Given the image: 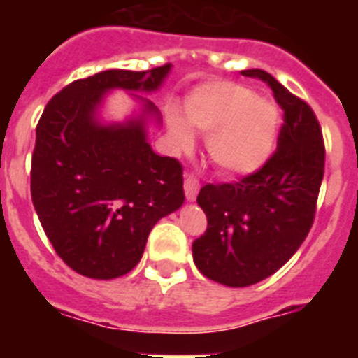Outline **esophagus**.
Masks as SVG:
<instances>
[{"label": "esophagus", "instance_id": "1", "mask_svg": "<svg viewBox=\"0 0 358 358\" xmlns=\"http://www.w3.org/2000/svg\"><path fill=\"white\" fill-rule=\"evenodd\" d=\"M185 194L189 202L195 201V197H197L199 194V181L192 176V173H186L185 176Z\"/></svg>", "mask_w": 358, "mask_h": 358}]
</instances>
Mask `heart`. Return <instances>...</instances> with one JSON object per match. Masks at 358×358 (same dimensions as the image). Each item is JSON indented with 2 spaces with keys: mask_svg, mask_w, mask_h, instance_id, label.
<instances>
[{
  "mask_svg": "<svg viewBox=\"0 0 358 358\" xmlns=\"http://www.w3.org/2000/svg\"><path fill=\"white\" fill-rule=\"evenodd\" d=\"M186 121L201 134H208V154L218 169L229 176H249L258 172L276 150L281 116L271 100L256 98L243 85L222 82L201 85L192 93ZM187 126L177 116L170 118V136L177 150L188 152L194 147V134Z\"/></svg>",
  "mask_w": 358,
  "mask_h": 358,
  "instance_id": "1",
  "label": "heart"
}]
</instances>
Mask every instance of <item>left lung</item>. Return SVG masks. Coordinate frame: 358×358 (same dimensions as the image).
Returning <instances> with one entry per match:
<instances>
[{
	"label": "left lung",
	"mask_w": 358,
	"mask_h": 358,
	"mask_svg": "<svg viewBox=\"0 0 358 358\" xmlns=\"http://www.w3.org/2000/svg\"><path fill=\"white\" fill-rule=\"evenodd\" d=\"M242 75L271 85L285 123L276 152L258 172L199 192L208 229L192 245L194 262L226 287L255 285L292 258L314 222L324 173L321 127L308 103L264 69Z\"/></svg>",
	"instance_id": "left-lung-1"
}]
</instances>
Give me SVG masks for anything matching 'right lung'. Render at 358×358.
<instances>
[{
	"label": "right lung",
	"instance_id": "1",
	"mask_svg": "<svg viewBox=\"0 0 358 358\" xmlns=\"http://www.w3.org/2000/svg\"><path fill=\"white\" fill-rule=\"evenodd\" d=\"M172 64L107 69L75 80L44 107L31 156V202L57 255L75 273L113 280L131 273L159 218L185 202L182 166L157 156L148 125L161 113L148 98ZM129 90L141 110L125 122L99 118L106 93Z\"/></svg>",
	"mask_w": 358,
	"mask_h": 358
}]
</instances>
